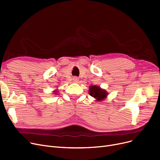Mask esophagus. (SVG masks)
I'll return each instance as SVG.
<instances>
[{
  "instance_id": "esophagus-1",
  "label": "esophagus",
  "mask_w": 160,
  "mask_h": 160,
  "mask_svg": "<svg viewBox=\"0 0 160 160\" xmlns=\"http://www.w3.org/2000/svg\"><path fill=\"white\" fill-rule=\"evenodd\" d=\"M72 80H73V81H74V82H77L78 81V78L77 77H76V76H75V77H74V78H73V79H72Z\"/></svg>"
}]
</instances>
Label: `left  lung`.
<instances>
[{"instance_id":"left-lung-1","label":"left lung","mask_w":160,"mask_h":160,"mask_svg":"<svg viewBox=\"0 0 160 160\" xmlns=\"http://www.w3.org/2000/svg\"><path fill=\"white\" fill-rule=\"evenodd\" d=\"M89 95L92 97H95V98L99 101H101L103 99H105L107 97V92L102 89H101L99 86H92L89 88Z\"/></svg>"}]
</instances>
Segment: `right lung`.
I'll return each mask as SVG.
<instances>
[{
  "label": "right lung",
  "mask_w": 160,
  "mask_h": 160,
  "mask_svg": "<svg viewBox=\"0 0 160 160\" xmlns=\"http://www.w3.org/2000/svg\"><path fill=\"white\" fill-rule=\"evenodd\" d=\"M55 94H56V93H55Z\"/></svg>",
  "instance_id": "right-lung-1"
}]
</instances>
